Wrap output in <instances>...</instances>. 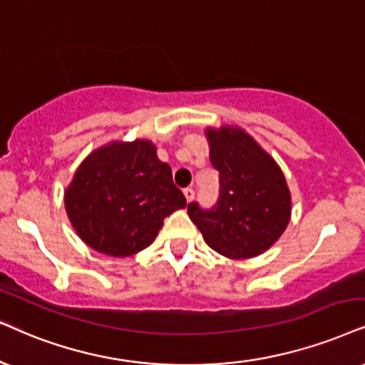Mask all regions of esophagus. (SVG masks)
Segmentation results:
<instances>
[{
    "label": "esophagus",
    "instance_id": "obj_1",
    "mask_svg": "<svg viewBox=\"0 0 365 365\" xmlns=\"http://www.w3.org/2000/svg\"><path fill=\"white\" fill-rule=\"evenodd\" d=\"M183 195H185L187 202H192L193 197H195V192H193V188H185V190H183Z\"/></svg>",
    "mask_w": 365,
    "mask_h": 365
}]
</instances>
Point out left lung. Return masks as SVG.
<instances>
[{"instance_id":"left-lung-1","label":"left lung","mask_w":365,"mask_h":365,"mask_svg":"<svg viewBox=\"0 0 365 365\" xmlns=\"http://www.w3.org/2000/svg\"><path fill=\"white\" fill-rule=\"evenodd\" d=\"M210 163L219 172V198L210 209L192 202L188 215L205 242L230 259L264 252L292 215V197L276 161L237 128L207 131Z\"/></svg>"}]
</instances>
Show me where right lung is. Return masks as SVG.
I'll return each mask as SVG.
<instances>
[{"label": "right lung", "instance_id": "right-lung-1", "mask_svg": "<svg viewBox=\"0 0 365 365\" xmlns=\"http://www.w3.org/2000/svg\"><path fill=\"white\" fill-rule=\"evenodd\" d=\"M185 205L170 165L143 140L96 150L82 161L66 192L68 219L82 241L116 257L148 247L165 217Z\"/></svg>", "mask_w": 365, "mask_h": 365}]
</instances>
